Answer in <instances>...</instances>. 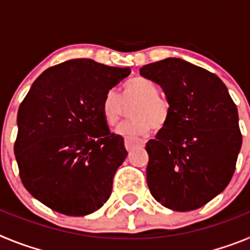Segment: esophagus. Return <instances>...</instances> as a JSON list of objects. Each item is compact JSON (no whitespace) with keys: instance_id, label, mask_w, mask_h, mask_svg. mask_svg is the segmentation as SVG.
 Instances as JSON below:
<instances>
[{"instance_id":"1","label":"esophagus","mask_w":250,"mask_h":250,"mask_svg":"<svg viewBox=\"0 0 250 250\" xmlns=\"http://www.w3.org/2000/svg\"><path fill=\"white\" fill-rule=\"evenodd\" d=\"M144 141L140 140V139H132V138H125V147L126 150H132L134 147H140L144 146Z\"/></svg>"}]
</instances>
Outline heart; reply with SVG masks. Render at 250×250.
<instances>
[{"mask_svg": "<svg viewBox=\"0 0 250 250\" xmlns=\"http://www.w3.org/2000/svg\"><path fill=\"white\" fill-rule=\"evenodd\" d=\"M135 101L131 107V119L118 131L123 135L140 136L145 135L150 130H160L169 121L170 105L165 99L159 96V90L155 83L144 77H134L124 83L121 87V96L109 90L104 95L101 101V114L109 126H116L126 112V105Z\"/></svg>", "mask_w": 250, "mask_h": 250, "instance_id": "b5f03b06", "label": "heart"}]
</instances>
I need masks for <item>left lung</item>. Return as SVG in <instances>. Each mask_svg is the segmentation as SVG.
I'll return each instance as SVG.
<instances>
[{"label":"left lung","instance_id":"8db88e82","mask_svg":"<svg viewBox=\"0 0 250 250\" xmlns=\"http://www.w3.org/2000/svg\"><path fill=\"white\" fill-rule=\"evenodd\" d=\"M160 85L169 121L146 143V182L156 202L176 211L198 209L228 187L242 147L237 106L219 77L169 57L140 68Z\"/></svg>","mask_w":250,"mask_h":250}]
</instances>
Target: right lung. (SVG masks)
Segmentation results:
<instances>
[{
  "label": "right lung",
  "mask_w": 250,
  "mask_h": 250,
  "mask_svg": "<svg viewBox=\"0 0 250 250\" xmlns=\"http://www.w3.org/2000/svg\"><path fill=\"white\" fill-rule=\"evenodd\" d=\"M129 74V67L68 60L40 75L20 105L13 147L20 178L52 210L87 215L111 195L127 151L123 136L110 132L101 101Z\"/></svg>",
  "instance_id": "add662e5"
}]
</instances>
